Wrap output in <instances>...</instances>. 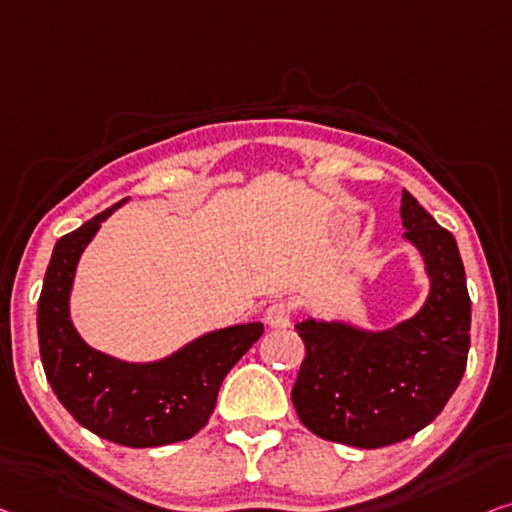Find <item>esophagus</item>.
<instances>
[{
	"instance_id": "1",
	"label": "esophagus",
	"mask_w": 512,
	"mask_h": 512,
	"mask_svg": "<svg viewBox=\"0 0 512 512\" xmlns=\"http://www.w3.org/2000/svg\"><path fill=\"white\" fill-rule=\"evenodd\" d=\"M292 315H294L292 303L285 299L273 301L269 308H266V322H269V326H273V329H285V326H289V322H292Z\"/></svg>"
}]
</instances>
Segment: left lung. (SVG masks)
Listing matches in <instances>:
<instances>
[{
	"mask_svg": "<svg viewBox=\"0 0 512 512\" xmlns=\"http://www.w3.org/2000/svg\"><path fill=\"white\" fill-rule=\"evenodd\" d=\"M404 239L425 259L430 296L386 331L305 319V358L292 388L301 423L335 444L381 448L430 425L460 386L469 354L471 299L453 234L402 190Z\"/></svg>",
	"mask_w": 512,
	"mask_h": 512,
	"instance_id": "left-lung-1",
	"label": "left lung"
}]
</instances>
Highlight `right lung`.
<instances>
[{"instance_id": "1", "label": "right lung", "mask_w": 512, "mask_h": 512, "mask_svg": "<svg viewBox=\"0 0 512 512\" xmlns=\"http://www.w3.org/2000/svg\"><path fill=\"white\" fill-rule=\"evenodd\" d=\"M124 202L57 241L38 296V347L52 391L75 421L119 446L151 448L186 441L209 423L225 375L264 326L207 333L156 363H124L91 349L73 329L68 296L82 250Z\"/></svg>"}]
</instances>
